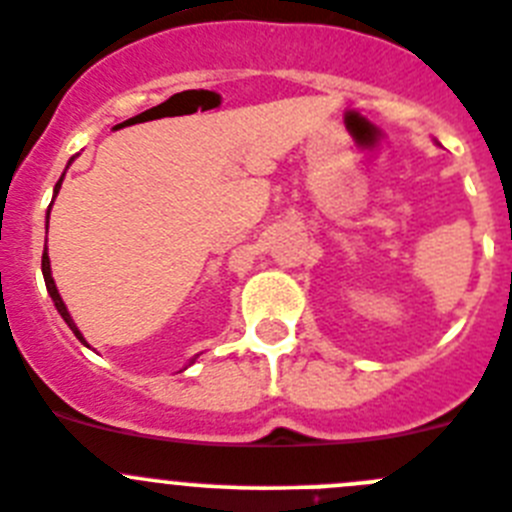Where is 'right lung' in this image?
<instances>
[{"label": "right lung", "mask_w": 512, "mask_h": 512, "mask_svg": "<svg viewBox=\"0 0 512 512\" xmlns=\"http://www.w3.org/2000/svg\"><path fill=\"white\" fill-rule=\"evenodd\" d=\"M71 162H74V157L69 159V164H71ZM69 164H66V167H69ZM64 175H66V172H64ZM64 175H61V180L56 182V188H53V198L59 195L61 182H64ZM51 206H53V201H51ZM48 216H51V208H48V213H46V242H48ZM41 268H43V281H46L48 296H51V299H53V306H56V311H59V314H61V319H64V322L69 324V330L74 332V335H77V340L82 342V345H87V340H84V335H82V332H79V327H77V324H74V319H71V314H69V309H66L64 299H61L59 288H56V281H53V275H51V260H48V247H43V262H41ZM87 348H90V345H87ZM195 358H198V355H195ZM195 358H190L188 366H193ZM188 366H185V368H188Z\"/></svg>", "instance_id": "add662e5"}]
</instances>
